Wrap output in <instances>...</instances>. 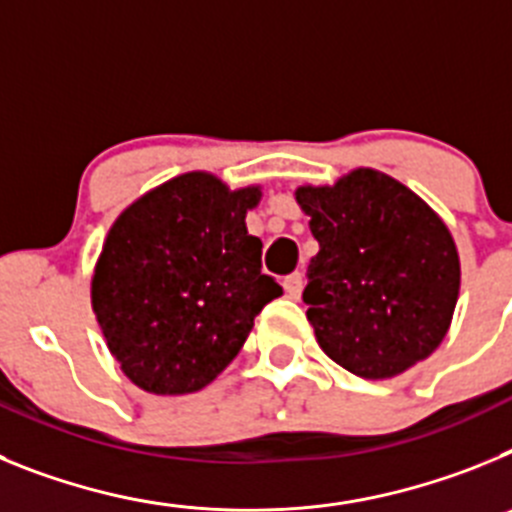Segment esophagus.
<instances>
[{
  "label": "esophagus",
  "instance_id": "obj_1",
  "mask_svg": "<svg viewBox=\"0 0 512 512\" xmlns=\"http://www.w3.org/2000/svg\"><path fill=\"white\" fill-rule=\"evenodd\" d=\"M284 292H287L292 300H297V297L302 295V274L300 271H295V274H289V277H284Z\"/></svg>",
  "mask_w": 512,
  "mask_h": 512
}]
</instances>
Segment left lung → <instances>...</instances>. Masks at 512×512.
<instances>
[{
    "label": "left lung",
    "mask_w": 512,
    "mask_h": 512,
    "mask_svg": "<svg viewBox=\"0 0 512 512\" xmlns=\"http://www.w3.org/2000/svg\"><path fill=\"white\" fill-rule=\"evenodd\" d=\"M295 200L320 243L307 302L320 348L364 379H392L441 346L459 300L454 235L436 210L377 169L302 184Z\"/></svg>",
    "instance_id": "left-lung-1"
}]
</instances>
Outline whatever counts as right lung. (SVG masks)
<instances>
[{
  "label": "right lung",
  "instance_id": "right-lung-1",
  "mask_svg": "<svg viewBox=\"0 0 512 512\" xmlns=\"http://www.w3.org/2000/svg\"><path fill=\"white\" fill-rule=\"evenodd\" d=\"M261 187L187 171L117 215L92 274V310L122 374L151 395L200 392L238 356L282 287L261 274L246 215Z\"/></svg>",
  "mask_w": 512,
  "mask_h": 512
}]
</instances>
